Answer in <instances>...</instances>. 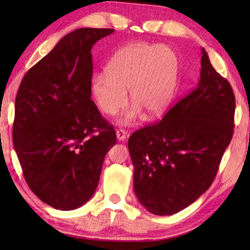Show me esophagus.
<instances>
[{
	"mask_svg": "<svg viewBox=\"0 0 250 250\" xmlns=\"http://www.w3.org/2000/svg\"><path fill=\"white\" fill-rule=\"evenodd\" d=\"M116 135H117V140H118L119 142H125L126 136H128V132L124 129H119L116 131Z\"/></svg>",
	"mask_w": 250,
	"mask_h": 250,
	"instance_id": "34e87169",
	"label": "esophagus"
}]
</instances>
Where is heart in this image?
Returning <instances> with one entry per match:
<instances>
[{
  "mask_svg": "<svg viewBox=\"0 0 250 250\" xmlns=\"http://www.w3.org/2000/svg\"><path fill=\"white\" fill-rule=\"evenodd\" d=\"M178 58L166 45L133 43L121 48L106 65L105 75H94L91 94L104 114L113 116L128 102L131 109L122 118L130 125L142 113L147 118L160 116L171 104L177 88Z\"/></svg>",
  "mask_w": 250,
  "mask_h": 250,
  "instance_id": "heart-1",
  "label": "heart"
}]
</instances>
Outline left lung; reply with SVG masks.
I'll use <instances>...</instances> for the list:
<instances>
[{
  "mask_svg": "<svg viewBox=\"0 0 250 250\" xmlns=\"http://www.w3.org/2000/svg\"><path fill=\"white\" fill-rule=\"evenodd\" d=\"M201 51L195 88L160 122L137 130L128 142L134 192L155 215L176 214L210 187L233 135L234 93Z\"/></svg>",
  "mask_w": 250,
  "mask_h": 250,
  "instance_id": "obj_1",
  "label": "left lung"
}]
</instances>
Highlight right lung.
<instances>
[{
	"instance_id": "add662e5",
	"label": "right lung",
	"mask_w": 250,
	"mask_h": 250,
	"mask_svg": "<svg viewBox=\"0 0 250 250\" xmlns=\"http://www.w3.org/2000/svg\"><path fill=\"white\" fill-rule=\"evenodd\" d=\"M113 29L82 28L26 72L13 142L26 184L44 203L72 210L91 199L116 132L91 100L93 45Z\"/></svg>"
}]
</instances>
